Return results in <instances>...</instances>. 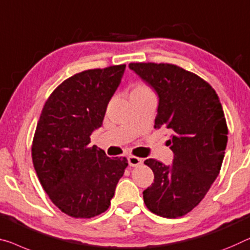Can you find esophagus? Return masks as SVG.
I'll return each mask as SVG.
<instances>
[{
    "label": "esophagus",
    "instance_id": "1",
    "mask_svg": "<svg viewBox=\"0 0 250 250\" xmlns=\"http://www.w3.org/2000/svg\"><path fill=\"white\" fill-rule=\"evenodd\" d=\"M128 163L130 167H140V165L143 164V160L140 159V157H137V156L132 155L128 157Z\"/></svg>",
    "mask_w": 250,
    "mask_h": 250
}]
</instances>
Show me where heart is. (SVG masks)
<instances>
[{"instance_id": "1", "label": "heart", "mask_w": 250, "mask_h": 250, "mask_svg": "<svg viewBox=\"0 0 250 250\" xmlns=\"http://www.w3.org/2000/svg\"><path fill=\"white\" fill-rule=\"evenodd\" d=\"M147 93H152V91L146 85H144V83H135V85L132 87V89H130L129 97H130V96H133V95L147 94Z\"/></svg>"}]
</instances>
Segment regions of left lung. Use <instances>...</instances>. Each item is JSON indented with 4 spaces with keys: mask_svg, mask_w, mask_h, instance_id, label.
Instances as JSON below:
<instances>
[{
    "mask_svg": "<svg viewBox=\"0 0 250 250\" xmlns=\"http://www.w3.org/2000/svg\"><path fill=\"white\" fill-rule=\"evenodd\" d=\"M129 68L159 95L154 128L168 129L174 153L165 167L154 159V183L143 191L145 206L160 217L186 216L205 198L220 172L228 127L216 90L201 77L172 63L130 62Z\"/></svg>",
    "mask_w": 250,
    "mask_h": 250,
    "instance_id": "8db88e82",
    "label": "left lung"
}]
</instances>
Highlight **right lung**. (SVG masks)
<instances>
[{
	"instance_id": "1",
	"label": "right lung",
	"mask_w": 250,
	"mask_h": 250,
	"mask_svg": "<svg viewBox=\"0 0 250 250\" xmlns=\"http://www.w3.org/2000/svg\"><path fill=\"white\" fill-rule=\"evenodd\" d=\"M126 64L88 69L69 77L45 102L32 141L34 170L53 205L72 218L89 219L108 209L127 167L89 146Z\"/></svg>"
}]
</instances>
